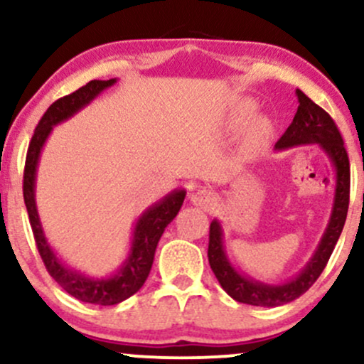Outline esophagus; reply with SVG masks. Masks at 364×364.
<instances>
[{
    "instance_id": "34e87169",
    "label": "esophagus",
    "mask_w": 364,
    "mask_h": 364,
    "mask_svg": "<svg viewBox=\"0 0 364 364\" xmlns=\"http://www.w3.org/2000/svg\"><path fill=\"white\" fill-rule=\"evenodd\" d=\"M191 202L198 207H210L214 205L215 195L212 193L210 190H207V188H198V190L191 195Z\"/></svg>"
}]
</instances>
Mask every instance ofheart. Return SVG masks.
<instances>
[{"mask_svg":"<svg viewBox=\"0 0 364 364\" xmlns=\"http://www.w3.org/2000/svg\"><path fill=\"white\" fill-rule=\"evenodd\" d=\"M267 136H269V127L267 123L263 121H257L250 127L248 133H246V141H245V147L246 152L255 154L258 152L263 147V144L267 141Z\"/></svg>","mask_w":364,"mask_h":364,"instance_id":"obj_1","label":"heart"}]
</instances>
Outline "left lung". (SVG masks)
<instances>
[{
    "label": "left lung",
    "mask_w": 364,
    "mask_h": 364,
    "mask_svg": "<svg viewBox=\"0 0 364 364\" xmlns=\"http://www.w3.org/2000/svg\"><path fill=\"white\" fill-rule=\"evenodd\" d=\"M296 95H298L299 101L298 111H296L289 128L277 140L275 149H289L303 144H318L325 150V154L336 168V198H333L332 215H330L328 225L325 229L318 248H316L311 260L308 262V265L292 281L284 282L281 286L263 284L237 274L224 253L220 224L217 220H212L210 231H208V263H210L212 272L215 274L217 281L232 299L245 304H252V306H281V304L294 301L296 298H299L310 289L316 279L320 277V274L323 272L346 224V217H348L350 171L349 157L339 128L330 118L328 112L316 106L301 90H296Z\"/></svg>",
    "instance_id": "1"
}]
</instances>
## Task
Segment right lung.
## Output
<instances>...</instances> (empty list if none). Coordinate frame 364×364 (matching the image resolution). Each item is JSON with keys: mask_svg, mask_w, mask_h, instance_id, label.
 I'll use <instances>...</instances> for the list:
<instances>
[{"mask_svg": "<svg viewBox=\"0 0 364 364\" xmlns=\"http://www.w3.org/2000/svg\"><path fill=\"white\" fill-rule=\"evenodd\" d=\"M114 82L116 78H111V80H90L78 90L54 101L37 123L34 135H32L31 144H28L23 169L25 207H27L28 220H31L37 250H39L41 258H43L46 270L73 298L85 303L101 304V306H111V304L124 301L144 286L150 274V269H152L159 240H161L168 224L178 215L186 195L185 190H176L164 196L156 205L150 207L147 212H144V215L140 217L135 225L132 250H129L127 262L123 263L119 272L111 275L109 279H89L85 275L75 272V270L68 269L58 260L51 246L48 245L43 232V225H41L39 220V214H37L34 196L36 169L41 150H43L44 141L51 133L53 127H56L61 121L72 118L75 112L80 111L83 106H87L92 99L97 97L104 89L111 87Z\"/></svg>", "mask_w": 364, "mask_h": 364, "instance_id": "obj_1", "label": "right lung"}]
</instances>
